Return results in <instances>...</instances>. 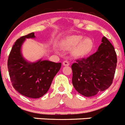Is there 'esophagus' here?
Listing matches in <instances>:
<instances>
[{
  "instance_id": "34e87169",
  "label": "esophagus",
  "mask_w": 125,
  "mask_h": 125,
  "mask_svg": "<svg viewBox=\"0 0 125 125\" xmlns=\"http://www.w3.org/2000/svg\"><path fill=\"white\" fill-rule=\"evenodd\" d=\"M63 65L64 66H69L70 63L69 62L67 61V60H65V61H63Z\"/></svg>"
}]
</instances>
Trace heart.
Here are the masks:
<instances>
[{
  "mask_svg": "<svg viewBox=\"0 0 125 125\" xmlns=\"http://www.w3.org/2000/svg\"><path fill=\"white\" fill-rule=\"evenodd\" d=\"M61 47L65 50H73V55L80 57L87 55L93 47V42L90 38H83L82 35L69 36L63 40Z\"/></svg>",
  "mask_w": 125,
  "mask_h": 125,
  "instance_id": "1",
  "label": "heart"
}]
</instances>
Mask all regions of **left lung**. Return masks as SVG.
I'll return each instance as SVG.
<instances>
[{
    "mask_svg": "<svg viewBox=\"0 0 125 125\" xmlns=\"http://www.w3.org/2000/svg\"><path fill=\"white\" fill-rule=\"evenodd\" d=\"M117 57L112 44L105 37L98 50L72 65V83L80 94L93 96L108 88L113 82Z\"/></svg>",
    "mask_w": 125,
    "mask_h": 125,
    "instance_id": "1",
    "label": "left lung"
}]
</instances>
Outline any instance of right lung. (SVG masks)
I'll return each mask as SVG.
<instances>
[{"label":"right lung","mask_w":125,"mask_h":125,"mask_svg":"<svg viewBox=\"0 0 125 125\" xmlns=\"http://www.w3.org/2000/svg\"><path fill=\"white\" fill-rule=\"evenodd\" d=\"M35 37L32 32L16 40L8 58L7 67L15 90L27 97L39 98L48 92L62 63L42 59L34 63L25 60L21 52L22 44L26 39Z\"/></svg>","instance_id":"right-lung-1"}]
</instances>
